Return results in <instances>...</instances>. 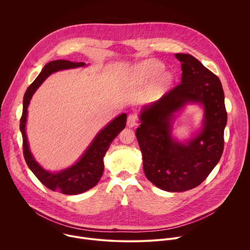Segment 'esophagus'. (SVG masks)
Segmentation results:
<instances>
[{
	"label": "esophagus",
	"instance_id": "esophagus-1",
	"mask_svg": "<svg viewBox=\"0 0 250 250\" xmlns=\"http://www.w3.org/2000/svg\"><path fill=\"white\" fill-rule=\"evenodd\" d=\"M136 121H137V116L135 114H130L127 117V121H126V125L129 127H132L134 125H136Z\"/></svg>",
	"mask_w": 250,
	"mask_h": 250
}]
</instances>
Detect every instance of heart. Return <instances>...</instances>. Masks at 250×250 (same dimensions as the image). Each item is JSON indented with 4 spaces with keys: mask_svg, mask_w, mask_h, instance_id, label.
Listing matches in <instances>:
<instances>
[{
    "mask_svg": "<svg viewBox=\"0 0 250 250\" xmlns=\"http://www.w3.org/2000/svg\"><path fill=\"white\" fill-rule=\"evenodd\" d=\"M164 70V66L156 61H146L142 63L138 69L137 74L146 81H151L157 78ZM165 81L168 80V77H165Z\"/></svg>",
    "mask_w": 250,
    "mask_h": 250,
    "instance_id": "b5f03b06",
    "label": "heart"
}]
</instances>
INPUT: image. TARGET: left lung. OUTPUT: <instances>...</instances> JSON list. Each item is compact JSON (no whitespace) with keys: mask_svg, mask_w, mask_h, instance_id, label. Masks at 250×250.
Segmentation results:
<instances>
[{"mask_svg":"<svg viewBox=\"0 0 250 250\" xmlns=\"http://www.w3.org/2000/svg\"><path fill=\"white\" fill-rule=\"evenodd\" d=\"M175 56L181 62V83L144 109L135 134L147 179L162 190L183 192L199 186L220 161L228 113L219 77L190 54ZM189 101L204 105V126L187 145H181L170 137L169 121Z\"/></svg>","mask_w":250,"mask_h":250,"instance_id":"8db88e82","label":"left lung"}]
</instances>
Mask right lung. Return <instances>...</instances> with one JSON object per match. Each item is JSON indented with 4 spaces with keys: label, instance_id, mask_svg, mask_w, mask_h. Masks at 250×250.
Returning a JSON list of instances; mask_svg holds the SVG:
<instances>
[{
    "label": "right lung",
    "instance_id": "add662e5",
    "mask_svg": "<svg viewBox=\"0 0 250 250\" xmlns=\"http://www.w3.org/2000/svg\"><path fill=\"white\" fill-rule=\"evenodd\" d=\"M84 62H72L68 60H54L47 63L41 74L27 88L23 97L22 115L20 122V128L22 135V150L25 162L38 179L48 189L65 195H77L88 191L97 185L104 172L103 158L109 149L112 141L125 127L126 115L123 114L102 129L93 140L81 159L59 173L45 171L35 161L29 151L25 135V122L29 101L41 84L53 72L58 70L84 66Z\"/></svg>",
    "mask_w": 250,
    "mask_h": 250
}]
</instances>
